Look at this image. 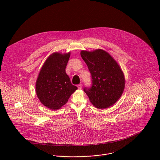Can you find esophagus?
I'll return each mask as SVG.
<instances>
[{
    "label": "esophagus",
    "mask_w": 160,
    "mask_h": 160,
    "mask_svg": "<svg viewBox=\"0 0 160 160\" xmlns=\"http://www.w3.org/2000/svg\"><path fill=\"white\" fill-rule=\"evenodd\" d=\"M82 86H83L82 83H80V84H78V85H77V87L78 88V89H81V88H82Z\"/></svg>",
    "instance_id": "obj_1"
}]
</instances>
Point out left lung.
Masks as SVG:
<instances>
[{"label":"left lung","instance_id":"obj_1","mask_svg":"<svg viewBox=\"0 0 160 160\" xmlns=\"http://www.w3.org/2000/svg\"><path fill=\"white\" fill-rule=\"evenodd\" d=\"M80 55L92 74V87L84 92L92 105L107 108L121 97L125 85L123 72L116 60L106 51L82 50Z\"/></svg>","mask_w":160,"mask_h":160}]
</instances>
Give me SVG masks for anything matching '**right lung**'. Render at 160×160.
Here are the masks:
<instances>
[{"instance_id": "right-lung-1", "label": "right lung", "mask_w": 160, "mask_h": 160, "mask_svg": "<svg viewBox=\"0 0 160 160\" xmlns=\"http://www.w3.org/2000/svg\"><path fill=\"white\" fill-rule=\"evenodd\" d=\"M70 52H54L42 65L35 83V92L40 102L47 108L56 110L65 105L77 90L65 72Z\"/></svg>"}]
</instances>
